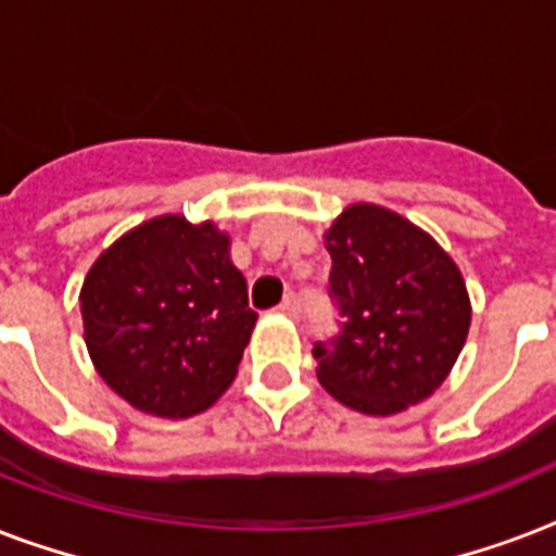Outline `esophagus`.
Segmentation results:
<instances>
[{
    "mask_svg": "<svg viewBox=\"0 0 556 556\" xmlns=\"http://www.w3.org/2000/svg\"><path fill=\"white\" fill-rule=\"evenodd\" d=\"M279 314H286V317H300V300L294 294H288L282 303H279Z\"/></svg>",
    "mask_w": 556,
    "mask_h": 556,
    "instance_id": "esophagus-1",
    "label": "esophagus"
}]
</instances>
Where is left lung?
<instances>
[{"mask_svg": "<svg viewBox=\"0 0 556 556\" xmlns=\"http://www.w3.org/2000/svg\"><path fill=\"white\" fill-rule=\"evenodd\" d=\"M340 338L314 343L317 380L364 415H395L444 383L470 331L465 277L427 230L369 201L349 204L323 233Z\"/></svg>", "mask_w": 556, "mask_h": 556, "instance_id": "8db88e82", "label": "left lung"}]
</instances>
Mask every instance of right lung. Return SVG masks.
Segmentation results:
<instances>
[{
  "label": "right lung",
  "instance_id": "right-lung-1",
  "mask_svg": "<svg viewBox=\"0 0 556 556\" xmlns=\"http://www.w3.org/2000/svg\"><path fill=\"white\" fill-rule=\"evenodd\" d=\"M80 314L100 378L159 418L216 404L256 326L230 236L181 213L141 222L109 244L83 279Z\"/></svg>",
  "mask_w": 556,
  "mask_h": 556
}]
</instances>
